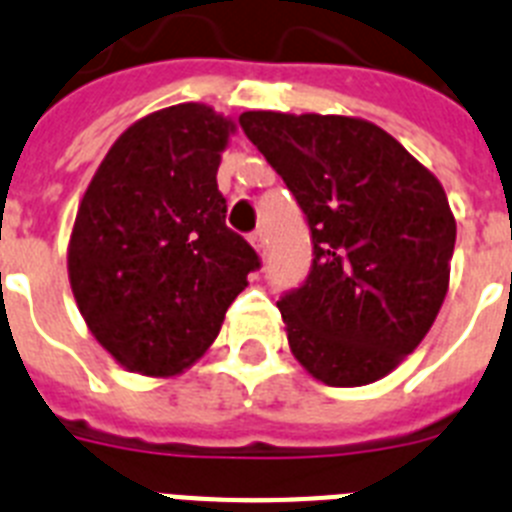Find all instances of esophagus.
<instances>
[{"label": "esophagus", "mask_w": 512, "mask_h": 512, "mask_svg": "<svg viewBox=\"0 0 512 512\" xmlns=\"http://www.w3.org/2000/svg\"><path fill=\"white\" fill-rule=\"evenodd\" d=\"M250 244L257 250V255H265V234H262V229L252 231V234H250Z\"/></svg>", "instance_id": "obj_1"}]
</instances>
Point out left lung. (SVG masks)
Wrapping results in <instances>:
<instances>
[{"label":"left lung","mask_w":512,"mask_h":512,"mask_svg":"<svg viewBox=\"0 0 512 512\" xmlns=\"http://www.w3.org/2000/svg\"><path fill=\"white\" fill-rule=\"evenodd\" d=\"M311 229L304 286L278 301L293 358L327 386L384 379L433 327L456 219L438 177L350 115H239Z\"/></svg>","instance_id":"1"}]
</instances>
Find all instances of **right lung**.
Here are the masks:
<instances>
[{
	"label": "right lung",
	"instance_id": "add662e5",
	"mask_svg": "<svg viewBox=\"0 0 512 512\" xmlns=\"http://www.w3.org/2000/svg\"><path fill=\"white\" fill-rule=\"evenodd\" d=\"M237 131L203 102L144 115L87 185L66 268L84 322L123 368L177 376L219 335L260 257L226 226L216 185Z\"/></svg>",
	"mask_w": 512,
	"mask_h": 512
}]
</instances>
